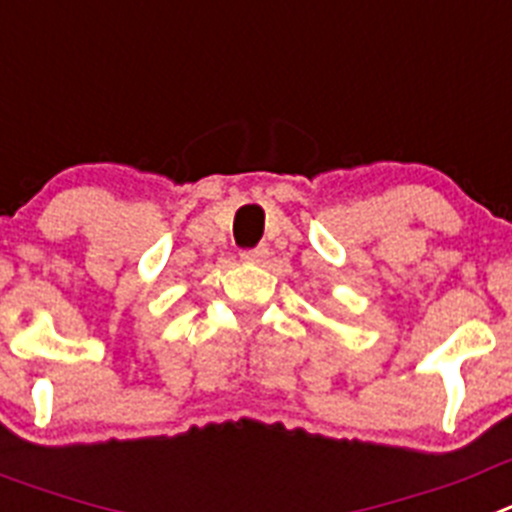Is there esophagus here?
I'll return each instance as SVG.
<instances>
[{
    "mask_svg": "<svg viewBox=\"0 0 512 512\" xmlns=\"http://www.w3.org/2000/svg\"><path fill=\"white\" fill-rule=\"evenodd\" d=\"M241 259L248 261V264H261V261L269 259V248H266V246L246 248V251L241 253Z\"/></svg>",
    "mask_w": 512,
    "mask_h": 512,
    "instance_id": "obj_1",
    "label": "esophagus"
}]
</instances>
